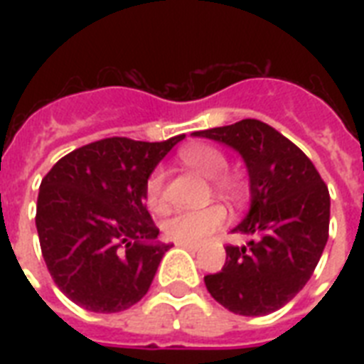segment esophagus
<instances>
[{
    "instance_id": "1",
    "label": "esophagus",
    "mask_w": 364,
    "mask_h": 364,
    "mask_svg": "<svg viewBox=\"0 0 364 364\" xmlns=\"http://www.w3.org/2000/svg\"><path fill=\"white\" fill-rule=\"evenodd\" d=\"M176 245L188 249V251H196V249H200V243H193V242H176Z\"/></svg>"
}]
</instances>
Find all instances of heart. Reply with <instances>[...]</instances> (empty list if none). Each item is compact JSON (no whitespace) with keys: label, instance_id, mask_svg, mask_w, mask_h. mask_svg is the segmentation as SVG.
<instances>
[{"label":"heart","instance_id":"obj_1","mask_svg":"<svg viewBox=\"0 0 364 364\" xmlns=\"http://www.w3.org/2000/svg\"><path fill=\"white\" fill-rule=\"evenodd\" d=\"M179 159L191 170L200 176L210 177L217 193L227 198L238 200L243 194V183L228 168L227 154L221 149L210 143H193L181 149ZM145 202L151 210H160L164 204V173L162 170H153L145 181ZM227 223V210L221 204H210L202 210L173 211L162 221V230L170 240L176 242H200Z\"/></svg>","mask_w":364,"mask_h":364}]
</instances>
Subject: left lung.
I'll use <instances>...</instances> for the list:
<instances>
[{"label": "left lung", "instance_id": "left-lung-1", "mask_svg": "<svg viewBox=\"0 0 364 364\" xmlns=\"http://www.w3.org/2000/svg\"><path fill=\"white\" fill-rule=\"evenodd\" d=\"M234 147L251 179V210L232 232L227 262L204 277L210 294L240 316H268L296 296L328 240L331 196L316 166L291 139L257 119L194 132Z\"/></svg>", "mask_w": 364, "mask_h": 364}]
</instances>
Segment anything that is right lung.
Segmentation results:
<instances>
[{"label": "right lung", "instance_id": "right-lung-1", "mask_svg": "<svg viewBox=\"0 0 364 364\" xmlns=\"http://www.w3.org/2000/svg\"><path fill=\"white\" fill-rule=\"evenodd\" d=\"M185 134L166 141L105 137L71 151L43 177L36 227L62 293L88 311L115 314L147 294L170 245L145 205V181Z\"/></svg>", "mask_w": 364, "mask_h": 364}]
</instances>
